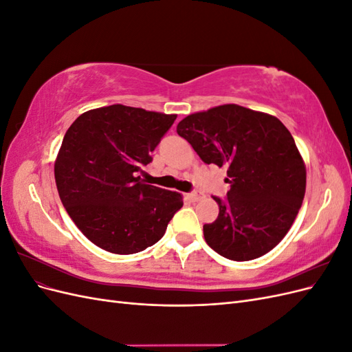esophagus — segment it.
<instances>
[{
  "label": "esophagus",
  "mask_w": 352,
  "mask_h": 352,
  "mask_svg": "<svg viewBox=\"0 0 352 352\" xmlns=\"http://www.w3.org/2000/svg\"><path fill=\"white\" fill-rule=\"evenodd\" d=\"M202 198V194L201 192H198V190H195V192H190V194H188V199L189 201H192V202H197V201H199Z\"/></svg>",
  "instance_id": "1"
}]
</instances>
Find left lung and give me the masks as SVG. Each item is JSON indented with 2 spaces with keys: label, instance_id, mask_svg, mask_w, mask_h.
Instances as JSON below:
<instances>
[{
  "label": "left lung",
  "instance_id": "obj_1",
  "mask_svg": "<svg viewBox=\"0 0 352 352\" xmlns=\"http://www.w3.org/2000/svg\"><path fill=\"white\" fill-rule=\"evenodd\" d=\"M179 136L206 164L228 170V199L204 225L208 247L250 261L272 251L291 229L305 195L307 172L291 132L278 117L225 104L186 116Z\"/></svg>",
  "mask_w": 352,
  "mask_h": 352
}]
</instances>
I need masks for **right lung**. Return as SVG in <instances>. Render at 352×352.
<instances>
[{
  "mask_svg": "<svg viewBox=\"0 0 352 352\" xmlns=\"http://www.w3.org/2000/svg\"><path fill=\"white\" fill-rule=\"evenodd\" d=\"M176 117L113 104L80 114L67 129L54 164L58 195L97 247L122 255L144 251L184 206L179 192L136 176Z\"/></svg>",
  "mask_w": 352,
  "mask_h": 352,
  "instance_id": "obj_1",
  "label": "right lung"
}]
</instances>
